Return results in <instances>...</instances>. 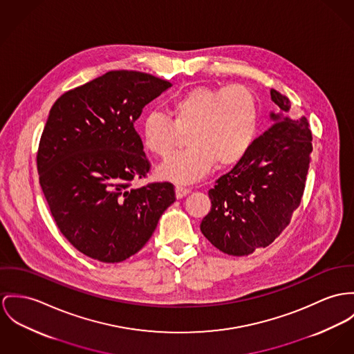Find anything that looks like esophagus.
<instances>
[{
	"label": "esophagus",
	"mask_w": 354,
	"mask_h": 354,
	"mask_svg": "<svg viewBox=\"0 0 354 354\" xmlns=\"http://www.w3.org/2000/svg\"><path fill=\"white\" fill-rule=\"evenodd\" d=\"M189 194H190V190L186 189V187H180V186L175 187V195H176L178 199H182V198H185Z\"/></svg>",
	"instance_id": "1"
}]
</instances>
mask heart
<instances>
[{"label": "heart", "instance_id": "obj_1", "mask_svg": "<svg viewBox=\"0 0 354 354\" xmlns=\"http://www.w3.org/2000/svg\"><path fill=\"white\" fill-rule=\"evenodd\" d=\"M259 106L243 84L196 86L171 102V118L159 110L148 111L140 124L145 151L165 158L179 133L189 131L187 149L168 158L160 179L189 185L207 176L218 164L230 168L244 160L257 136Z\"/></svg>", "mask_w": 354, "mask_h": 354}]
</instances>
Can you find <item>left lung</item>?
Listing matches in <instances>:
<instances>
[{
  "label": "left lung",
  "instance_id": "left-lung-1",
  "mask_svg": "<svg viewBox=\"0 0 354 354\" xmlns=\"http://www.w3.org/2000/svg\"><path fill=\"white\" fill-rule=\"evenodd\" d=\"M279 111L254 140L244 160L222 175L209 191L210 213L201 232L223 253L245 256L266 248L290 223L300 205L313 152L306 117H288L287 97L271 90Z\"/></svg>",
  "mask_w": 354,
  "mask_h": 354
}]
</instances>
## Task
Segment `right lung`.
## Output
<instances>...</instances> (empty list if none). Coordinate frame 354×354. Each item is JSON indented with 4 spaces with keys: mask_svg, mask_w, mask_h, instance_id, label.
<instances>
[{
    "mask_svg": "<svg viewBox=\"0 0 354 354\" xmlns=\"http://www.w3.org/2000/svg\"><path fill=\"white\" fill-rule=\"evenodd\" d=\"M169 87L145 73L109 71L50 110L37 152L40 186L62 234L94 260L133 256L175 202L168 182L132 187L149 171L135 122Z\"/></svg>",
    "mask_w": 354,
    "mask_h": 354,
    "instance_id": "add662e5",
    "label": "right lung"
}]
</instances>
